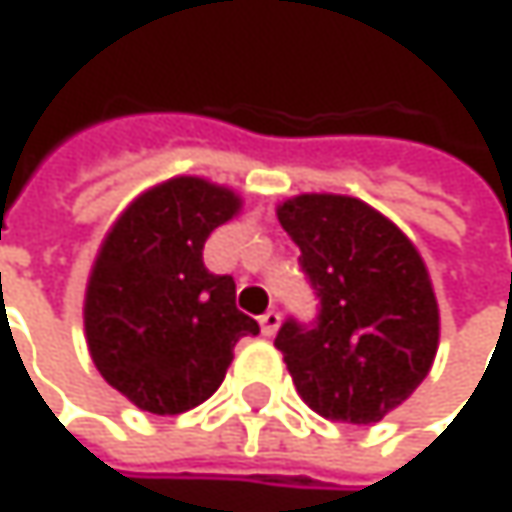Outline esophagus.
Segmentation results:
<instances>
[{
	"instance_id": "1",
	"label": "esophagus",
	"mask_w": 512,
	"mask_h": 512,
	"mask_svg": "<svg viewBox=\"0 0 512 512\" xmlns=\"http://www.w3.org/2000/svg\"><path fill=\"white\" fill-rule=\"evenodd\" d=\"M280 322H283V316H280L277 310H268V313L259 316V325H262V334H265V337H274V334L280 331Z\"/></svg>"
}]
</instances>
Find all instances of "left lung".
<instances>
[{"label":"left lung","mask_w":512,"mask_h":512,"mask_svg":"<svg viewBox=\"0 0 512 512\" xmlns=\"http://www.w3.org/2000/svg\"><path fill=\"white\" fill-rule=\"evenodd\" d=\"M277 220L322 298L316 328L274 340L298 396L337 423H379L429 376L441 316L414 241L379 208L343 193H298Z\"/></svg>","instance_id":"obj_1"}]
</instances>
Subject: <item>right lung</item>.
<instances>
[{"label": "right lung", "mask_w": 512, "mask_h": 512, "mask_svg": "<svg viewBox=\"0 0 512 512\" xmlns=\"http://www.w3.org/2000/svg\"><path fill=\"white\" fill-rule=\"evenodd\" d=\"M244 208L238 190L175 175L142 190L107 229L83 298L92 364L151 414L205 402L259 325L235 307L232 277L202 262L208 235Z\"/></svg>", "instance_id": "right-lung-1"}]
</instances>
